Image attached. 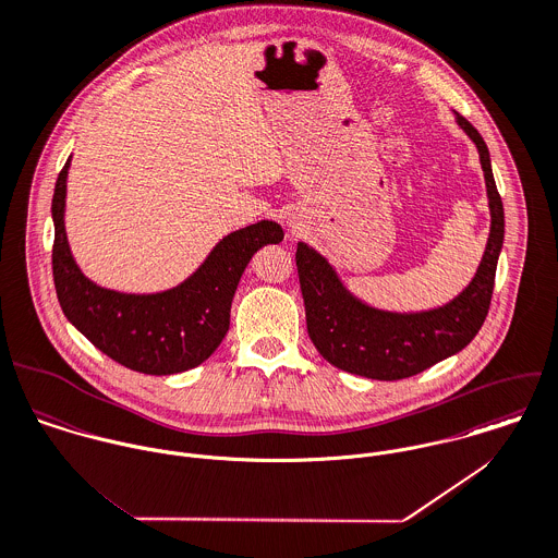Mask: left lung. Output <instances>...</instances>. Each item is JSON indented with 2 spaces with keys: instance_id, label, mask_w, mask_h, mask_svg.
Here are the masks:
<instances>
[{
  "instance_id": "1",
  "label": "left lung",
  "mask_w": 558,
  "mask_h": 558,
  "mask_svg": "<svg viewBox=\"0 0 558 558\" xmlns=\"http://www.w3.org/2000/svg\"><path fill=\"white\" fill-rule=\"evenodd\" d=\"M454 117L478 149L492 214L483 259L459 296L444 307L415 314L376 310L349 292L336 268L316 248L305 242L296 246L307 333L318 353L340 371L376 380L413 376L463 351L487 318L498 255L505 242V207L483 136L468 119L457 112Z\"/></svg>"
}]
</instances>
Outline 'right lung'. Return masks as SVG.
Listing matches in <instances>:
<instances>
[{"label": "right lung", "mask_w": 558, "mask_h": 558, "mask_svg": "<svg viewBox=\"0 0 558 558\" xmlns=\"http://www.w3.org/2000/svg\"><path fill=\"white\" fill-rule=\"evenodd\" d=\"M58 175L53 218V283L66 320L101 353L130 371L178 374L203 364L229 329L240 277L266 244L283 240L281 225L259 220L225 235L180 286L156 294H128L97 286L73 259L64 229L66 175Z\"/></svg>", "instance_id": "obj_1"}]
</instances>
